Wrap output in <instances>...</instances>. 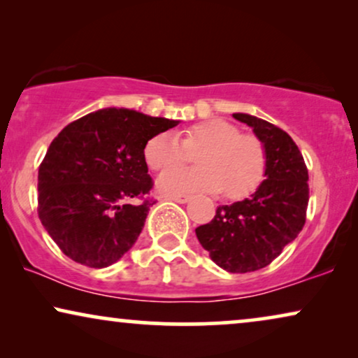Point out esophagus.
<instances>
[{"label": "esophagus", "mask_w": 358, "mask_h": 358, "mask_svg": "<svg viewBox=\"0 0 358 358\" xmlns=\"http://www.w3.org/2000/svg\"><path fill=\"white\" fill-rule=\"evenodd\" d=\"M166 200H173V202H178V203H187L190 197L189 195H164Z\"/></svg>", "instance_id": "obj_1"}]
</instances>
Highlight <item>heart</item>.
Returning <instances> with one entry per match:
<instances>
[{
  "mask_svg": "<svg viewBox=\"0 0 358 358\" xmlns=\"http://www.w3.org/2000/svg\"><path fill=\"white\" fill-rule=\"evenodd\" d=\"M199 150L198 154L196 151ZM196 152L197 169H173ZM143 156L153 171H163L158 189L168 195L192 192H220L224 197L241 199L254 192L266 173V150L261 140L241 135L231 122L208 119L189 127L179 140L171 131H159L146 141Z\"/></svg>",
  "mask_w": 358,
  "mask_h": 358,
  "instance_id": "obj_1",
  "label": "heart"
}]
</instances>
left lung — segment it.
I'll return each mask as SVG.
<instances>
[{"mask_svg":"<svg viewBox=\"0 0 358 358\" xmlns=\"http://www.w3.org/2000/svg\"><path fill=\"white\" fill-rule=\"evenodd\" d=\"M233 117L261 140L266 173L249 199L220 205L213 220L195 228L212 261L231 273L254 272L280 256L306 220L308 169L292 136L271 122L236 112Z\"/></svg>","mask_w":358,"mask_h":358,"instance_id":"obj_1","label":"left lung"}]
</instances>
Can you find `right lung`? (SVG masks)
I'll use <instances>...</instances> for the list:
<instances>
[{"label":"right lung","instance_id":"right-lung-1","mask_svg":"<svg viewBox=\"0 0 358 358\" xmlns=\"http://www.w3.org/2000/svg\"><path fill=\"white\" fill-rule=\"evenodd\" d=\"M179 120L107 107L66 125L38 168V218L63 254L104 268L130 251L153 202L143 150Z\"/></svg>","mask_w":358,"mask_h":358}]
</instances>
